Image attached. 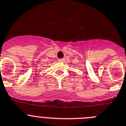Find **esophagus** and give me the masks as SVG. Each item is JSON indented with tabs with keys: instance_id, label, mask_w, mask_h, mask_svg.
I'll list each match as a JSON object with an SVG mask.
<instances>
[{
	"instance_id": "1",
	"label": "esophagus",
	"mask_w": 126,
	"mask_h": 126,
	"mask_svg": "<svg viewBox=\"0 0 126 126\" xmlns=\"http://www.w3.org/2000/svg\"><path fill=\"white\" fill-rule=\"evenodd\" d=\"M64 59L62 58V59H58V61H60V62H62V61H64Z\"/></svg>"
}]
</instances>
